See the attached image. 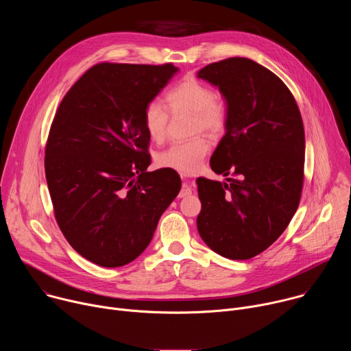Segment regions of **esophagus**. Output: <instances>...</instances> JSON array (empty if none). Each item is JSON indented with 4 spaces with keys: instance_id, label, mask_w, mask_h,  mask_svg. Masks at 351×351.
<instances>
[{
    "instance_id": "esophagus-1",
    "label": "esophagus",
    "mask_w": 351,
    "mask_h": 351,
    "mask_svg": "<svg viewBox=\"0 0 351 351\" xmlns=\"http://www.w3.org/2000/svg\"><path fill=\"white\" fill-rule=\"evenodd\" d=\"M182 176H186L184 173H180ZM191 194V187H190V184L189 183H183L182 184V189H180V193H179V197L182 198V197H187V195H190Z\"/></svg>"
}]
</instances>
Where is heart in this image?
Wrapping results in <instances>:
<instances>
[{"label":"heart","mask_w":351,"mask_h":351,"mask_svg":"<svg viewBox=\"0 0 351 351\" xmlns=\"http://www.w3.org/2000/svg\"><path fill=\"white\" fill-rule=\"evenodd\" d=\"M167 103L172 112L194 114V129L218 133L225 128L226 112L217 101L211 87L195 79H186L167 94ZM169 114L160 101L149 103L144 110V126L154 141L167 136ZM210 149L206 137L198 136L190 140L176 141L158 156V164L179 172H193Z\"/></svg>","instance_id":"1"}]
</instances>
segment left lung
<instances>
[{
	"label": "left lung",
	"mask_w": 351,
	"mask_h": 351,
	"mask_svg": "<svg viewBox=\"0 0 351 351\" xmlns=\"http://www.w3.org/2000/svg\"><path fill=\"white\" fill-rule=\"evenodd\" d=\"M222 94L225 136L210 165L225 182L195 180L202 213L197 229L230 260L263 253L287 228L303 189L306 138L295 99L269 69L229 58L197 72Z\"/></svg>",
	"instance_id": "left-lung-1"
}]
</instances>
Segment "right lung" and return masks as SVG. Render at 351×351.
<instances>
[{
  "instance_id": "1",
  "label": "right lung",
  "mask_w": 351,
  "mask_h": 351,
  "mask_svg": "<svg viewBox=\"0 0 351 351\" xmlns=\"http://www.w3.org/2000/svg\"><path fill=\"white\" fill-rule=\"evenodd\" d=\"M179 72L172 64H98L66 93L45 147V178L60 229L86 260H136L180 191L171 168L147 172L144 110Z\"/></svg>"
}]
</instances>
